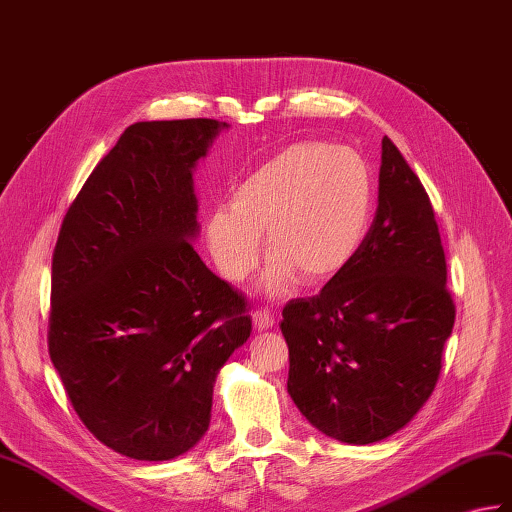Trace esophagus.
I'll list each match as a JSON object with an SVG mask.
<instances>
[{
    "label": "esophagus",
    "mask_w": 512,
    "mask_h": 512,
    "mask_svg": "<svg viewBox=\"0 0 512 512\" xmlns=\"http://www.w3.org/2000/svg\"><path fill=\"white\" fill-rule=\"evenodd\" d=\"M253 325L257 331H268L275 327V316H272L268 310H257L253 314Z\"/></svg>",
    "instance_id": "1"
}]
</instances>
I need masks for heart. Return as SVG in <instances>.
Segmentation results:
<instances>
[{
	"mask_svg": "<svg viewBox=\"0 0 512 512\" xmlns=\"http://www.w3.org/2000/svg\"><path fill=\"white\" fill-rule=\"evenodd\" d=\"M373 211V176L351 148L296 141L272 154L233 187L231 205L213 207L205 242L224 279L244 281L266 233L270 294L338 277L360 251Z\"/></svg>",
	"mask_w": 512,
	"mask_h": 512,
	"instance_id": "1",
	"label": "heart"
}]
</instances>
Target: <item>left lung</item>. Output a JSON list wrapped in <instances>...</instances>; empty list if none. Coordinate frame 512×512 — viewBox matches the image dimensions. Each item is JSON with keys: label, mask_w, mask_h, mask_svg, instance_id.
<instances>
[{"label": "left lung", "mask_w": 512, "mask_h": 512, "mask_svg": "<svg viewBox=\"0 0 512 512\" xmlns=\"http://www.w3.org/2000/svg\"><path fill=\"white\" fill-rule=\"evenodd\" d=\"M432 202L382 139L375 220L360 251L312 299L283 307L288 392L318 432L384 441L430 399L456 307Z\"/></svg>", "instance_id": "left-lung-1"}]
</instances>
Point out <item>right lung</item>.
Wrapping results in <instances>:
<instances>
[{"instance_id": "add662e5", "label": "right lung", "mask_w": 512, "mask_h": 512, "mask_svg": "<svg viewBox=\"0 0 512 512\" xmlns=\"http://www.w3.org/2000/svg\"><path fill=\"white\" fill-rule=\"evenodd\" d=\"M227 128L128 126L58 233L50 358L87 430L133 460H172L200 443L220 368L251 336L244 296L192 244L196 163Z\"/></svg>"}]
</instances>
